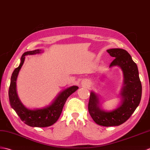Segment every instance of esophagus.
<instances>
[{
	"instance_id": "1",
	"label": "esophagus",
	"mask_w": 150,
	"mask_h": 150,
	"mask_svg": "<svg viewBox=\"0 0 150 150\" xmlns=\"http://www.w3.org/2000/svg\"><path fill=\"white\" fill-rule=\"evenodd\" d=\"M85 84L86 85H87V83H84V85H85Z\"/></svg>"
}]
</instances>
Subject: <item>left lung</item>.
<instances>
[{
  "instance_id": "left-lung-1",
  "label": "left lung",
  "mask_w": 150,
  "mask_h": 150,
  "mask_svg": "<svg viewBox=\"0 0 150 150\" xmlns=\"http://www.w3.org/2000/svg\"><path fill=\"white\" fill-rule=\"evenodd\" d=\"M106 51L112 57L115 58L110 65V68L118 66L122 71L121 104L112 111H106L101 107L99 96L91 92L88 108L96 124L103 126H119L127 121L139 106L141 99L142 85L137 64L126 50L110 49Z\"/></svg>"
}]
</instances>
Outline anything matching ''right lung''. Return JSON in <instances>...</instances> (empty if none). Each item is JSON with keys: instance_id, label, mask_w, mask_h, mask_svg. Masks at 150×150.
Segmentation results:
<instances>
[{"instance_id": "add662e5", "label": "right lung", "mask_w": 150, "mask_h": 150, "mask_svg": "<svg viewBox=\"0 0 150 150\" xmlns=\"http://www.w3.org/2000/svg\"><path fill=\"white\" fill-rule=\"evenodd\" d=\"M42 50L36 49L27 51L22 54L21 64L13 71L9 88V99L12 108L16 112L25 124L31 127H47L58 121L67 99L72 93L78 89L77 86H71L59 92L53 101L48 106L42 108L31 110L26 108L20 100L16 92V79L20 70L25 60V56L40 54Z\"/></svg>"}]
</instances>
